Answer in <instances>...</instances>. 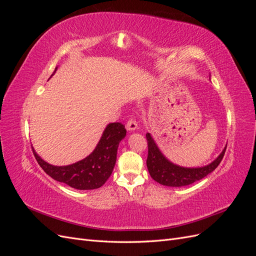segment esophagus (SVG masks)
Wrapping results in <instances>:
<instances>
[{"label": "esophagus", "instance_id": "34e87169", "mask_svg": "<svg viewBox=\"0 0 256 256\" xmlns=\"http://www.w3.org/2000/svg\"><path fill=\"white\" fill-rule=\"evenodd\" d=\"M127 130L128 131H136V129H138V124H136V122L134 120H129L128 122H127Z\"/></svg>", "mask_w": 256, "mask_h": 256}]
</instances>
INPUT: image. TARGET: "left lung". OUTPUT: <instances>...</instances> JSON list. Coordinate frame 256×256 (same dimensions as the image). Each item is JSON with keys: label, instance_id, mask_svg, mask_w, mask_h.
Wrapping results in <instances>:
<instances>
[{"label": "left lung", "instance_id": "8db88e82", "mask_svg": "<svg viewBox=\"0 0 256 256\" xmlns=\"http://www.w3.org/2000/svg\"><path fill=\"white\" fill-rule=\"evenodd\" d=\"M148 143V157L146 160L147 168L154 180L168 187H184L202 180L220 164L226 154V146L221 154L210 164L200 168H184L170 161L159 150L150 134H146Z\"/></svg>", "mask_w": 256, "mask_h": 256}]
</instances>
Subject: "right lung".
<instances>
[{
	"label": "right lung",
	"instance_id": "right-lung-1",
	"mask_svg": "<svg viewBox=\"0 0 256 256\" xmlns=\"http://www.w3.org/2000/svg\"><path fill=\"white\" fill-rule=\"evenodd\" d=\"M56 69L58 67L54 72ZM126 132L125 126L120 122L109 124L95 150L88 157L69 166H52L42 160L32 148L38 164L53 180L78 190H92L102 187L112 174L120 142L126 136Z\"/></svg>",
	"mask_w": 256,
	"mask_h": 256
}]
</instances>
